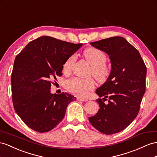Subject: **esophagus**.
Listing matches in <instances>:
<instances>
[{
    "label": "esophagus",
    "mask_w": 157,
    "mask_h": 157,
    "mask_svg": "<svg viewBox=\"0 0 157 157\" xmlns=\"http://www.w3.org/2000/svg\"><path fill=\"white\" fill-rule=\"evenodd\" d=\"M78 99L79 100V101H84V102H86L88 100L86 98H78Z\"/></svg>",
    "instance_id": "obj_1"
}]
</instances>
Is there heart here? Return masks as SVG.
<instances>
[{"label":"heart","instance_id":"heart-1","mask_svg":"<svg viewBox=\"0 0 157 157\" xmlns=\"http://www.w3.org/2000/svg\"><path fill=\"white\" fill-rule=\"evenodd\" d=\"M83 57L90 64L91 74L98 82H105L110 75V69L105 63L107 57L101 50L95 48H88L83 52ZM75 62V56L68 58L63 65V70L70 72ZM66 87L72 93L79 96H86L89 91L93 90L94 82L91 79L71 78L66 82Z\"/></svg>","mask_w":157,"mask_h":157}]
</instances>
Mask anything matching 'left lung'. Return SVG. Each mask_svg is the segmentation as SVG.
I'll list each match as a JSON object with an SVG mask.
<instances>
[{
  "mask_svg": "<svg viewBox=\"0 0 157 157\" xmlns=\"http://www.w3.org/2000/svg\"><path fill=\"white\" fill-rule=\"evenodd\" d=\"M105 52L111 64L107 81L98 88L99 98H108V104L96 99L99 109L89 121L103 134L112 135L124 129L132 123L140 109L145 92L147 67L139 51L126 39L115 36L90 43Z\"/></svg>",
  "mask_w": 157,
  "mask_h": 157,
  "instance_id": "left-lung-1",
  "label": "left lung"
}]
</instances>
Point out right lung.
<instances>
[{
  "label": "right lung",
  "instance_id": "1",
  "mask_svg": "<svg viewBox=\"0 0 157 157\" xmlns=\"http://www.w3.org/2000/svg\"><path fill=\"white\" fill-rule=\"evenodd\" d=\"M82 46L43 36L29 42L16 57L11 76L13 105L32 129H53L64 117L68 104L76 100L64 92L51 94L50 87L52 80L62 75L66 60Z\"/></svg>",
  "mask_w": 157,
  "mask_h": 157
}]
</instances>
